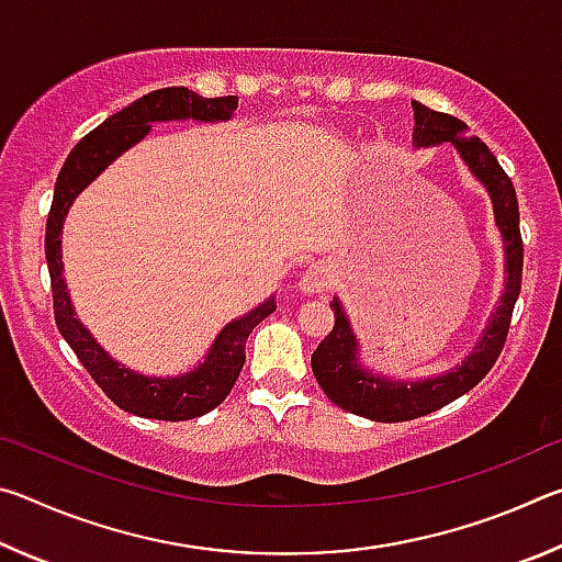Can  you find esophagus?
<instances>
[{
  "instance_id": "1",
  "label": "esophagus",
  "mask_w": 562,
  "mask_h": 562,
  "mask_svg": "<svg viewBox=\"0 0 562 562\" xmlns=\"http://www.w3.org/2000/svg\"><path fill=\"white\" fill-rule=\"evenodd\" d=\"M331 280H335V270H331V265L325 260H317L312 262L307 270L302 272L300 278V290L304 294H317L325 288H329Z\"/></svg>"
}]
</instances>
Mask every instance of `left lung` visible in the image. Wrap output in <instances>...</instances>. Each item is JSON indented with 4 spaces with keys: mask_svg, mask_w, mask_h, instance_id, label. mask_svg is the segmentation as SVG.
Listing matches in <instances>:
<instances>
[{
    "mask_svg": "<svg viewBox=\"0 0 562 562\" xmlns=\"http://www.w3.org/2000/svg\"><path fill=\"white\" fill-rule=\"evenodd\" d=\"M414 146H439L453 144L463 164L488 190L493 215L506 245V290L493 312L479 345L465 357L459 367L441 376L416 379V382H394V379L379 376L372 369H364L359 361V345L349 319L341 310V302L335 297L329 307H335V327L319 341L312 355V372H315L322 392L329 396L331 404L345 408L349 414L372 418V422H412L451 404L453 398L481 382L496 364L503 345H506L513 307L520 294L522 274V240H520V217L518 198L506 170L501 168L498 158L491 154L488 146L479 136H471L469 126L451 113L434 111L424 103L414 101Z\"/></svg>",
    "mask_w": 562,
    "mask_h": 562,
    "instance_id": "left-lung-1",
    "label": "left lung"
}]
</instances>
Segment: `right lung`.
I'll list each match as a JSON object with an SVG mask.
<instances>
[{
  "label": "right lung",
  "instance_id": "1",
  "mask_svg": "<svg viewBox=\"0 0 562 562\" xmlns=\"http://www.w3.org/2000/svg\"><path fill=\"white\" fill-rule=\"evenodd\" d=\"M237 109V97H217L203 99L186 87H170L150 91L146 97L128 103L126 109L113 113L101 126L87 133L66 158L59 178H56L54 201L46 221V265H49L52 294H54V317L61 337L69 341L74 355L87 367L93 382L103 394L123 412L160 418V422H188V418L203 416L213 412L217 404L225 402L231 394L237 374L245 364V341L250 331L270 317L278 302L270 297L260 307L247 312V315L233 319L231 325L221 329L215 337L211 351L203 364L193 372L180 376H144L133 369L119 364L111 359L91 331L81 325L74 315L69 292L64 282V262H61V227L64 217L69 213L74 198L97 178L103 168L113 164L123 150L136 146L140 138L148 136L150 123L156 121H227Z\"/></svg>",
  "mask_w": 562,
  "mask_h": 562
}]
</instances>
